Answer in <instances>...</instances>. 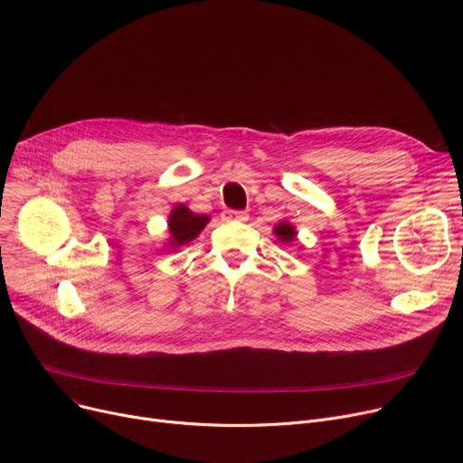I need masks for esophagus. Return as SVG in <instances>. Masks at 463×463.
I'll return each instance as SVG.
<instances>
[{"mask_svg":"<svg viewBox=\"0 0 463 463\" xmlns=\"http://www.w3.org/2000/svg\"><path fill=\"white\" fill-rule=\"evenodd\" d=\"M248 213L246 212H238V210H227L223 213V219L225 222H248Z\"/></svg>","mask_w":463,"mask_h":463,"instance_id":"34e87169","label":"esophagus"}]
</instances>
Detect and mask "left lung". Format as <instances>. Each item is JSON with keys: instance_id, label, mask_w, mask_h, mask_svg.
Returning <instances> with one entry per match:
<instances>
[{"instance_id": "left-lung-1", "label": "left lung", "mask_w": 463, "mask_h": 463, "mask_svg": "<svg viewBox=\"0 0 463 463\" xmlns=\"http://www.w3.org/2000/svg\"><path fill=\"white\" fill-rule=\"evenodd\" d=\"M274 232H276V236H279V240L281 241H293L295 238H297V231H295V227L290 225V223H287V222H283V223H278L276 225V229H274Z\"/></svg>"}]
</instances>
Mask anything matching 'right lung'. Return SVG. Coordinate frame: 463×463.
Listing matches in <instances>:
<instances>
[{"instance_id":"right-lung-1","label":"right lung","mask_w":463,"mask_h":463,"mask_svg":"<svg viewBox=\"0 0 463 463\" xmlns=\"http://www.w3.org/2000/svg\"><path fill=\"white\" fill-rule=\"evenodd\" d=\"M208 222H210L208 215L193 213L185 204L175 206L168 215V232H170L168 246L178 248L187 244V241L194 240L201 234V231L208 225Z\"/></svg>"}]
</instances>
